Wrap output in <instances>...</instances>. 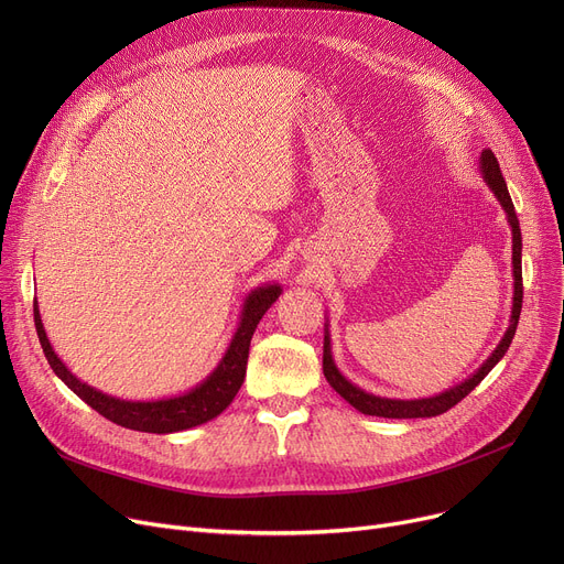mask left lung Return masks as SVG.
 Instances as JSON below:
<instances>
[{
	"mask_svg": "<svg viewBox=\"0 0 564 564\" xmlns=\"http://www.w3.org/2000/svg\"><path fill=\"white\" fill-rule=\"evenodd\" d=\"M480 171L485 183L491 187L494 196L500 200L502 210L508 215V221L512 226V267H514V297H512V317H510V327L502 336V340L498 343V347L491 351V357L473 372L468 379H464L457 387L443 391L434 398H423V400H389V398H379L372 393H366L364 389L354 387L351 381H347L340 370L334 364L332 357V338H329V329L324 334V357H322V370L324 377L334 387V391L345 398L354 409H359L361 413H368V416H381V419H432L438 416V413H446L448 409H453L457 402H462L478 383L491 372V368L506 357V351L514 338L517 324H519V315H521V302H523V281H521V228H519V219L514 213V203L510 198L506 177L500 173L498 160L496 155L489 151H482L480 155Z\"/></svg>",
	"mask_w": 564,
	"mask_h": 564,
	"instance_id": "1",
	"label": "left lung"
}]
</instances>
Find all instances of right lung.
Listing matches in <instances>:
<instances>
[{
	"instance_id": "right-lung-1",
	"label": "right lung",
	"mask_w": 564,
	"mask_h": 564,
	"mask_svg": "<svg viewBox=\"0 0 564 564\" xmlns=\"http://www.w3.org/2000/svg\"><path fill=\"white\" fill-rule=\"evenodd\" d=\"M281 294V285H260L256 288L242 308L240 317V327H237L224 359L219 366L210 372V377L203 379L196 389L189 393H183L177 398H166V400H153V402H132V400H121V398H111L102 391H96L88 383L79 381L66 366L64 361L56 357L47 334L43 329L39 304L34 302V322H36V334L41 340V347L45 351V359L54 375L62 379L66 387L79 395L88 406H94L100 416L107 421L137 430V432H151V434H171V432H183L196 425H203L207 421L217 419L219 413L232 402V398L240 391L245 375H247V359H249V345L251 336L258 327V322L267 313Z\"/></svg>"
}]
</instances>
